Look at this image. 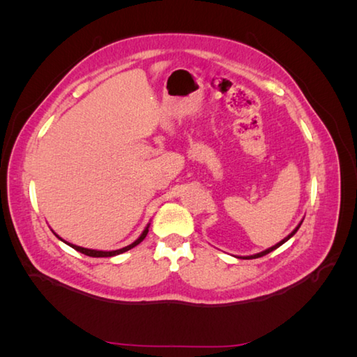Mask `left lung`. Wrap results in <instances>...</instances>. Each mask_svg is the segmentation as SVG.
Listing matches in <instances>:
<instances>
[{"label":"left lung","mask_w":357,"mask_h":357,"mask_svg":"<svg viewBox=\"0 0 357 357\" xmlns=\"http://www.w3.org/2000/svg\"><path fill=\"white\" fill-rule=\"evenodd\" d=\"M302 221H304V219H302ZM302 221L298 224V227H296V229L290 233V234H288V236L287 238H284L282 241H280V242H278V244L276 245H273V247H270V248H267V250H264V252H261V253H256V255H250V256H236V257H242V259H256V257H261V256H265V255H268L270 252H273V250H276L278 247H280V245H282V244H285V242L288 241V239H290L291 236H294V233L296 231H298L299 230V227H301V224H302Z\"/></svg>","instance_id":"left-lung-1"}]
</instances>
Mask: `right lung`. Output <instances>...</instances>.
<instances>
[{
    "label": "right lung",
    "instance_id": "right-lung-1",
    "mask_svg": "<svg viewBox=\"0 0 357 357\" xmlns=\"http://www.w3.org/2000/svg\"><path fill=\"white\" fill-rule=\"evenodd\" d=\"M149 227H150V224H147V227L146 229H144V231L141 233V236L136 239L135 242H132L130 245H127V247H123V248H119V250H112V252H104V250H92V248H84V247H79V245H75V244H69V242H66L64 239H61L58 236V234L55 233V236L58 238V239H61L63 242H66L67 245H70L72 248H75L77 250V252H79V253H82V255H87V256H92V257H112V256H116V255H121V253H124V252H127V250H130V248H133V247H136L138 244H141V242L144 241V238L147 236V233H149Z\"/></svg>",
    "mask_w": 357,
    "mask_h": 357
}]
</instances>
